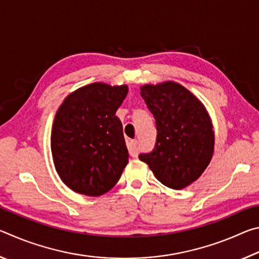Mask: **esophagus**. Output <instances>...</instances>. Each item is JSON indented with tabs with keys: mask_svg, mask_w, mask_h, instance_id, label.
I'll return each instance as SVG.
<instances>
[{
	"mask_svg": "<svg viewBox=\"0 0 259 259\" xmlns=\"http://www.w3.org/2000/svg\"><path fill=\"white\" fill-rule=\"evenodd\" d=\"M129 153L131 156H137L138 155V142L136 139L131 140L129 143Z\"/></svg>",
	"mask_w": 259,
	"mask_h": 259,
	"instance_id": "1",
	"label": "esophagus"
}]
</instances>
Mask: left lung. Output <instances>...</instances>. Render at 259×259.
<instances>
[{"label": "left lung", "instance_id": "8db88e82", "mask_svg": "<svg viewBox=\"0 0 259 259\" xmlns=\"http://www.w3.org/2000/svg\"><path fill=\"white\" fill-rule=\"evenodd\" d=\"M156 124L153 151L139 154L157 181L174 190L195 182L210 163L214 147L212 123L203 104L179 83L140 88Z\"/></svg>", "mask_w": 259, "mask_h": 259}]
</instances>
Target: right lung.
<instances>
[{
    "label": "right lung",
    "mask_w": 259,
    "mask_h": 259,
    "mask_svg": "<svg viewBox=\"0 0 259 259\" xmlns=\"http://www.w3.org/2000/svg\"><path fill=\"white\" fill-rule=\"evenodd\" d=\"M128 87L96 82L69 94L51 130L55 168L65 185L99 196L119 182L129 160L123 130L115 115Z\"/></svg>",
    "instance_id": "add662e5"
}]
</instances>
